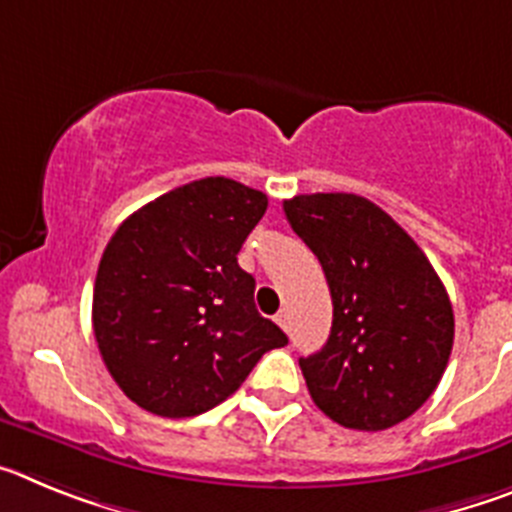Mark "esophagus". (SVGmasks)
<instances>
[{
	"label": "esophagus",
	"mask_w": 512,
	"mask_h": 512,
	"mask_svg": "<svg viewBox=\"0 0 512 512\" xmlns=\"http://www.w3.org/2000/svg\"><path fill=\"white\" fill-rule=\"evenodd\" d=\"M277 323L282 325V330H289V328H292V320H289V310H279Z\"/></svg>",
	"instance_id": "34e87169"
}]
</instances>
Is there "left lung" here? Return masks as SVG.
Returning a JSON list of instances; mask_svg holds the SVG:
<instances>
[{
	"instance_id": "1",
	"label": "left lung",
	"mask_w": 512,
	"mask_h": 512,
	"mask_svg": "<svg viewBox=\"0 0 512 512\" xmlns=\"http://www.w3.org/2000/svg\"><path fill=\"white\" fill-rule=\"evenodd\" d=\"M289 225L325 271L330 336L300 359L312 402L356 431H384L415 413L454 346L446 287L418 243L359 194H297Z\"/></svg>"
}]
</instances>
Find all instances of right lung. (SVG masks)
I'll list each match as a JSON object with an SVG mask.
<instances>
[{
  "mask_svg": "<svg viewBox=\"0 0 512 512\" xmlns=\"http://www.w3.org/2000/svg\"><path fill=\"white\" fill-rule=\"evenodd\" d=\"M266 194L207 176L125 220L102 253L92 325L107 372L161 418H192L228 400L287 336L261 318L256 279L238 251Z\"/></svg>",
  "mask_w": 512,
  "mask_h": 512,
  "instance_id": "right-lung-1",
  "label": "right lung"
}]
</instances>
